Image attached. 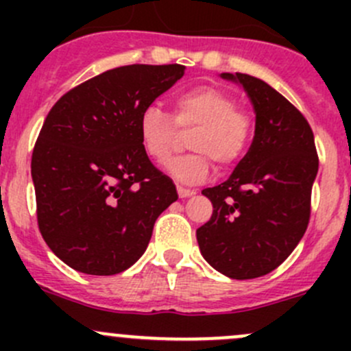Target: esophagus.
I'll return each mask as SVG.
<instances>
[{"instance_id":"1","label":"esophagus","mask_w":351,"mask_h":351,"mask_svg":"<svg viewBox=\"0 0 351 351\" xmlns=\"http://www.w3.org/2000/svg\"><path fill=\"white\" fill-rule=\"evenodd\" d=\"M176 190H178V195H180V198H186V197H192V195H195V190L185 189V186H182V185H178V186H176Z\"/></svg>"}]
</instances>
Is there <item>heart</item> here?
<instances>
[{
    "mask_svg": "<svg viewBox=\"0 0 351 351\" xmlns=\"http://www.w3.org/2000/svg\"><path fill=\"white\" fill-rule=\"evenodd\" d=\"M171 107L173 119L156 105L144 108L139 115V137L147 156L162 165L178 146L180 132L192 130L186 141L192 153L168 165V171L178 182H204L212 161L217 169H228L247 151L253 117L229 91L210 84L190 88L173 97Z\"/></svg>",
    "mask_w": 351,
    "mask_h": 351,
    "instance_id": "obj_1",
    "label": "heart"
}]
</instances>
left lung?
<instances>
[{
	"instance_id": "1",
	"label": "left lung",
	"mask_w": 351,
	"mask_h": 351,
	"mask_svg": "<svg viewBox=\"0 0 351 351\" xmlns=\"http://www.w3.org/2000/svg\"><path fill=\"white\" fill-rule=\"evenodd\" d=\"M222 77L247 91L256 129L229 180L202 190L214 212L197 229V241L215 270L247 280L280 267L302 239L319 158L309 122L284 95L250 74Z\"/></svg>"
}]
</instances>
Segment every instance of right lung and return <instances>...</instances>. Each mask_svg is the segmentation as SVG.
I'll return each instance as SVG.
<instances>
[{
	"label": "right lung",
	"instance_id": "add662e5",
	"mask_svg": "<svg viewBox=\"0 0 351 351\" xmlns=\"http://www.w3.org/2000/svg\"><path fill=\"white\" fill-rule=\"evenodd\" d=\"M185 74L182 64L108 69L62 95L32 153L37 222L74 270L115 275L149 244L154 222L178 198L139 137L144 108Z\"/></svg>",
	"mask_w": 351,
	"mask_h": 351
}]
</instances>
